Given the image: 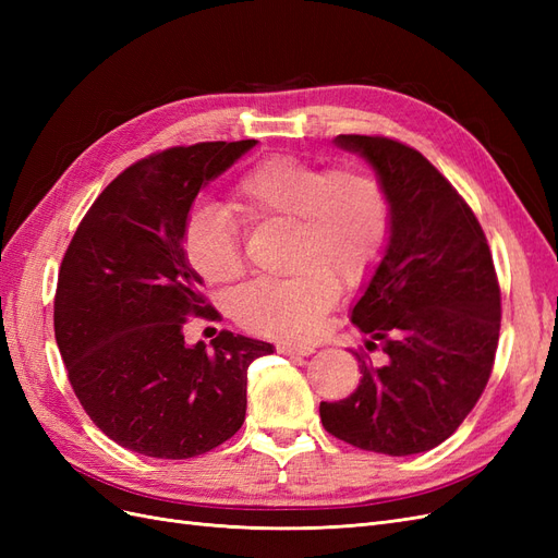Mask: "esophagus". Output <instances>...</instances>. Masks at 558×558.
<instances>
[{
  "label": "esophagus",
  "instance_id": "obj_1",
  "mask_svg": "<svg viewBox=\"0 0 558 558\" xmlns=\"http://www.w3.org/2000/svg\"><path fill=\"white\" fill-rule=\"evenodd\" d=\"M279 353H286V356H310L314 353V347L310 344H293V342H281Z\"/></svg>",
  "mask_w": 558,
  "mask_h": 558
}]
</instances>
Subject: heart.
Returning <instances> with one entry per match:
<instances>
[{
    "mask_svg": "<svg viewBox=\"0 0 558 558\" xmlns=\"http://www.w3.org/2000/svg\"><path fill=\"white\" fill-rule=\"evenodd\" d=\"M234 209L251 223L293 226L286 279L253 281L234 295L232 316L253 332L302 340L340 293L373 272L391 232L381 181L363 167H326L305 158L260 160L238 179ZM183 251L211 286L244 275L242 223L218 202L199 205L185 223Z\"/></svg>",
    "mask_w": 558,
    "mask_h": 558,
    "instance_id": "b5f03b06",
    "label": "heart"
}]
</instances>
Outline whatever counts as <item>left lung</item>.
<instances>
[{"label":"left lung","mask_w":558,"mask_h":558,"mask_svg":"<svg viewBox=\"0 0 558 558\" xmlns=\"http://www.w3.org/2000/svg\"><path fill=\"white\" fill-rule=\"evenodd\" d=\"M335 144L375 167L391 232L351 312L383 363L353 351L361 384L340 402H320V421L365 451H428L463 424L492 377L500 332L492 251L468 202L416 148L379 134H340Z\"/></svg>","instance_id":"1"}]
</instances>
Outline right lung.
Wrapping results in <instances>:
<instances>
[{
  "instance_id": "right-lung-1",
  "label": "right lung",
  "mask_w": 558,
  "mask_h": 558,
  "mask_svg": "<svg viewBox=\"0 0 558 558\" xmlns=\"http://www.w3.org/2000/svg\"><path fill=\"white\" fill-rule=\"evenodd\" d=\"M256 140L165 148L93 202L60 265L53 324L81 408L109 440L193 459L244 424L251 361L275 347L221 330L185 344L189 316L216 318L183 251L199 193Z\"/></svg>"
}]
</instances>
